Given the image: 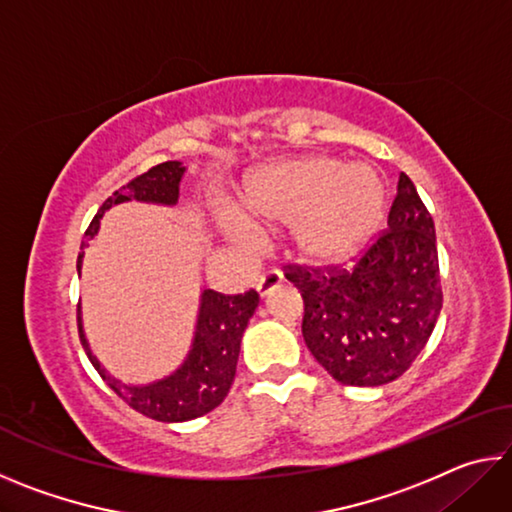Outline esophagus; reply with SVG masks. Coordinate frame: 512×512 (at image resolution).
<instances>
[{
    "instance_id": "34e87169",
    "label": "esophagus",
    "mask_w": 512,
    "mask_h": 512,
    "mask_svg": "<svg viewBox=\"0 0 512 512\" xmlns=\"http://www.w3.org/2000/svg\"><path fill=\"white\" fill-rule=\"evenodd\" d=\"M282 273L280 271H275V268H271V271H266L262 277H259V282H257V291H259V296H268V293H271L273 289H277L282 284Z\"/></svg>"
}]
</instances>
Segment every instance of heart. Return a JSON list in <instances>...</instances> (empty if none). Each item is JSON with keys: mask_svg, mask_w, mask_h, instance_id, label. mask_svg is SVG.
Masks as SVG:
<instances>
[{"mask_svg": "<svg viewBox=\"0 0 512 512\" xmlns=\"http://www.w3.org/2000/svg\"><path fill=\"white\" fill-rule=\"evenodd\" d=\"M241 212L250 223L293 225V246L314 264H336L359 253L384 214V185L375 169L343 160L305 158L264 169L250 180ZM228 235L246 244L250 232L223 219Z\"/></svg>", "mask_w": 512, "mask_h": 512, "instance_id": "heart-1", "label": "heart"}]
</instances>
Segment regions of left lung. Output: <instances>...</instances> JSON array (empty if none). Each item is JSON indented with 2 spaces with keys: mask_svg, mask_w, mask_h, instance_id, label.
Instances as JSON below:
<instances>
[{
  "mask_svg": "<svg viewBox=\"0 0 512 512\" xmlns=\"http://www.w3.org/2000/svg\"><path fill=\"white\" fill-rule=\"evenodd\" d=\"M305 302L309 352L345 386L402 377L443 309L436 228L418 189L400 173L388 228L352 266H284Z\"/></svg>",
  "mask_w": 512,
  "mask_h": 512,
  "instance_id": "8db88e82",
  "label": "left lung"
}]
</instances>
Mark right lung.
<instances>
[{
	"label": "right lung",
	"mask_w": 512,
	"mask_h": 512,
	"mask_svg": "<svg viewBox=\"0 0 512 512\" xmlns=\"http://www.w3.org/2000/svg\"><path fill=\"white\" fill-rule=\"evenodd\" d=\"M183 173L185 167L178 160L162 162L158 167H151L149 171L142 173V176L133 178L131 183L112 194L108 201L101 205V210L92 219L90 228L85 230L76 271H81L83 248L88 246V241H92L94 235L99 232V221L101 216L106 214V210H110L112 205L126 201L176 205ZM257 305L259 296L255 289L237 293V296H225V293L205 289L201 293V307H198L192 350H189L183 366L176 372H171L169 377L158 379L146 386L121 384L119 379L108 375V370L103 368L99 359L92 354L88 339H85L83 334L81 307L79 334L83 350L92 361V366L97 368L103 381H106L112 391L131 406V409L158 422H185L201 418V415L210 413L225 400L232 381H235L241 336H244V329L248 327V320L255 314Z\"/></svg>",
	"instance_id": "obj_1"
}]
</instances>
